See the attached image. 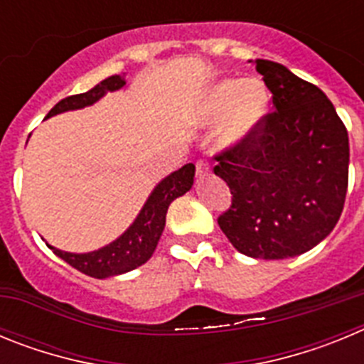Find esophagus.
<instances>
[{"label": "esophagus", "instance_id": "esophagus-1", "mask_svg": "<svg viewBox=\"0 0 364 364\" xmlns=\"http://www.w3.org/2000/svg\"><path fill=\"white\" fill-rule=\"evenodd\" d=\"M210 175V164L204 162V160H198L197 162V176L198 178H204V176Z\"/></svg>", "mask_w": 364, "mask_h": 364}]
</instances>
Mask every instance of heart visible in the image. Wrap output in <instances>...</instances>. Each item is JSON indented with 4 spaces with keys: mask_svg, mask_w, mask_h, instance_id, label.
Instances as JSON below:
<instances>
[{
    "mask_svg": "<svg viewBox=\"0 0 364 364\" xmlns=\"http://www.w3.org/2000/svg\"><path fill=\"white\" fill-rule=\"evenodd\" d=\"M269 107V92L259 78H224L208 87L200 102L205 122H220L218 142L222 147L242 144L255 134Z\"/></svg>",
    "mask_w": 364,
    "mask_h": 364,
    "instance_id": "obj_1",
    "label": "heart"
}]
</instances>
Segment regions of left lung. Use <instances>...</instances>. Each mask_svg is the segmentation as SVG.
<instances>
[{
    "label": "left lung",
    "instance_id": "obj_1",
    "mask_svg": "<svg viewBox=\"0 0 364 364\" xmlns=\"http://www.w3.org/2000/svg\"><path fill=\"white\" fill-rule=\"evenodd\" d=\"M255 69L275 111L215 156V175L233 195L218 226L237 252L279 260L308 252L336 228L348 188V133L319 87L277 62L257 60Z\"/></svg>",
    "mask_w": 364,
    "mask_h": 364
}]
</instances>
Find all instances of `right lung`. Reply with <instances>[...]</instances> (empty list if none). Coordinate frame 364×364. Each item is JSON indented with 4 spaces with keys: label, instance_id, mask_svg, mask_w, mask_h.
I'll use <instances>...</instances> for the list:
<instances>
[{
    "label": "right lung",
    "instance_id": "1",
    "mask_svg": "<svg viewBox=\"0 0 364 364\" xmlns=\"http://www.w3.org/2000/svg\"><path fill=\"white\" fill-rule=\"evenodd\" d=\"M124 85V74H112L109 78L102 80L98 85L92 87L91 91L67 96L62 102H58L49 111L47 118L56 117L60 112L89 107V105L96 104L100 98H104L107 92L118 91ZM193 176H195V166L186 164L178 171H173L171 175L160 180L147 197L146 204L136 215L133 224L107 246L89 253H69L54 246L49 247L54 252V255L65 260L67 264L95 279L114 277V275H122V273H127L138 266L146 264L162 237L167 208L175 198L182 197L184 193L191 189Z\"/></svg>",
    "mask_w": 364,
    "mask_h": 364
}]
</instances>
